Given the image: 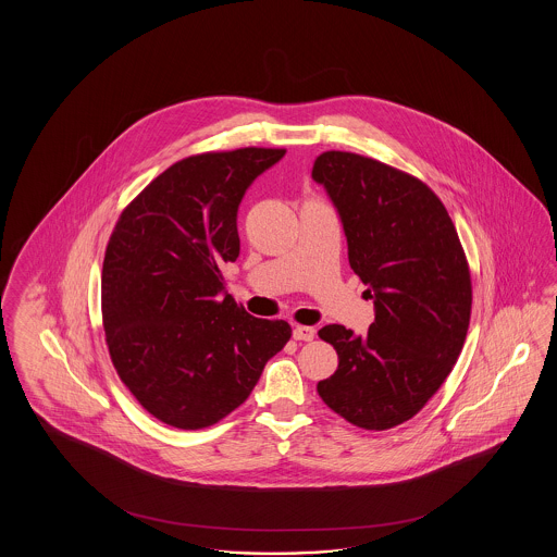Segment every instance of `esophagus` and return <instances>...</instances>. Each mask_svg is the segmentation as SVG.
Wrapping results in <instances>:
<instances>
[{"instance_id":"esophagus-1","label":"esophagus","mask_w":557,"mask_h":557,"mask_svg":"<svg viewBox=\"0 0 557 557\" xmlns=\"http://www.w3.org/2000/svg\"><path fill=\"white\" fill-rule=\"evenodd\" d=\"M292 334L296 341H302V343H311L315 338V330L311 325H296Z\"/></svg>"}]
</instances>
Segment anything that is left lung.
<instances>
[{
  "label": "left lung",
  "instance_id": "8db88e82",
  "mask_svg": "<svg viewBox=\"0 0 557 557\" xmlns=\"http://www.w3.org/2000/svg\"><path fill=\"white\" fill-rule=\"evenodd\" d=\"M313 180L341 214L348 263L375 309L363 336L338 323L319 330L338 352L319 397L350 424L388 430L424 407L463 348L472 313L466 252L441 198L409 173L330 150Z\"/></svg>",
  "mask_w": 557,
  "mask_h": 557
}]
</instances>
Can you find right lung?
<instances>
[{
	"mask_svg": "<svg viewBox=\"0 0 557 557\" xmlns=\"http://www.w3.org/2000/svg\"><path fill=\"white\" fill-rule=\"evenodd\" d=\"M282 148L205 152L171 164L121 212L102 267L112 366L139 405L182 430L216 424L290 341L225 292L239 255L238 207Z\"/></svg>",
	"mask_w": 557,
	"mask_h": 557,
	"instance_id": "add662e5",
	"label": "right lung"
}]
</instances>
